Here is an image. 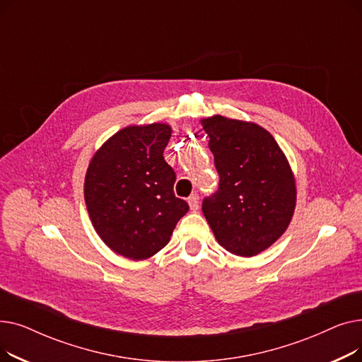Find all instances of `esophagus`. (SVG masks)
Segmentation results:
<instances>
[{
	"label": "esophagus",
	"mask_w": 362,
	"mask_h": 362,
	"mask_svg": "<svg viewBox=\"0 0 362 362\" xmlns=\"http://www.w3.org/2000/svg\"><path fill=\"white\" fill-rule=\"evenodd\" d=\"M187 204L189 206H191L192 211H197L199 208V195L198 194H194L187 198Z\"/></svg>",
	"instance_id": "obj_1"
}]
</instances>
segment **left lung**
<instances>
[{
	"instance_id": "1",
	"label": "left lung",
	"mask_w": 362,
	"mask_h": 362,
	"mask_svg": "<svg viewBox=\"0 0 362 362\" xmlns=\"http://www.w3.org/2000/svg\"><path fill=\"white\" fill-rule=\"evenodd\" d=\"M220 183L202 213L226 251L254 257L288 229L296 205L292 168L264 127L223 116L204 119Z\"/></svg>"
}]
</instances>
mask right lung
Returning a JSON list of instances; mask_svg holds the SVG:
<instances>
[{
    "mask_svg": "<svg viewBox=\"0 0 362 362\" xmlns=\"http://www.w3.org/2000/svg\"><path fill=\"white\" fill-rule=\"evenodd\" d=\"M171 136L165 123L129 126L92 157L85 202L104 243L130 259H145L168 243L186 201L173 192L176 173L164 160Z\"/></svg>",
    "mask_w": 362,
    "mask_h": 362,
    "instance_id": "add662e5",
    "label": "right lung"
}]
</instances>
